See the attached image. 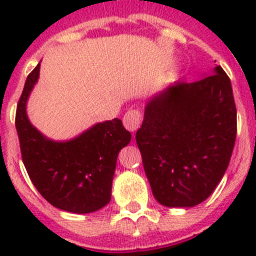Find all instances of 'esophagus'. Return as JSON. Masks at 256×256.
<instances>
[{"label":"esophagus","instance_id":"1","mask_svg":"<svg viewBox=\"0 0 256 256\" xmlns=\"http://www.w3.org/2000/svg\"><path fill=\"white\" fill-rule=\"evenodd\" d=\"M140 124V112L138 110H128L124 116V126L130 132H136Z\"/></svg>","mask_w":256,"mask_h":256}]
</instances>
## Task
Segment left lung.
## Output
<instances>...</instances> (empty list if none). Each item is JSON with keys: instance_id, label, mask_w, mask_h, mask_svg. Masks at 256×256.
Listing matches in <instances>:
<instances>
[{"instance_id": "8db88e82", "label": "left lung", "mask_w": 256, "mask_h": 256, "mask_svg": "<svg viewBox=\"0 0 256 256\" xmlns=\"http://www.w3.org/2000/svg\"><path fill=\"white\" fill-rule=\"evenodd\" d=\"M211 74L148 98L136 134L152 195L166 207L206 200L230 164L236 138L232 88L220 66Z\"/></svg>"}]
</instances>
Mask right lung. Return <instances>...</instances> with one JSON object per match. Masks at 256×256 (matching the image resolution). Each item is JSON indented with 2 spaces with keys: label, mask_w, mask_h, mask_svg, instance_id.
<instances>
[{
  "label": "right lung",
  "mask_w": 256,
  "mask_h": 256,
  "mask_svg": "<svg viewBox=\"0 0 256 256\" xmlns=\"http://www.w3.org/2000/svg\"><path fill=\"white\" fill-rule=\"evenodd\" d=\"M40 66L28 76L17 104L16 128L22 160L44 198L60 210L88 214L110 202L116 158L132 140L122 120L92 124L68 140H54L34 128L26 112L30 92L40 78Z\"/></svg>",
  "instance_id": "obj_1"
}]
</instances>
